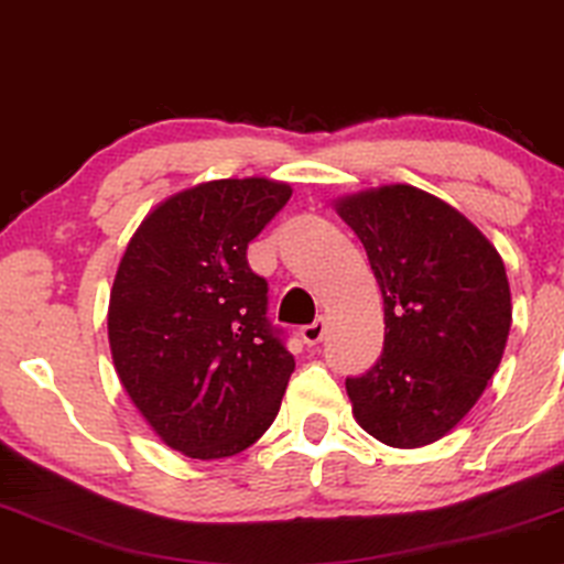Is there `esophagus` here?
<instances>
[{
  "label": "esophagus",
  "instance_id": "obj_1",
  "mask_svg": "<svg viewBox=\"0 0 564 564\" xmlns=\"http://www.w3.org/2000/svg\"><path fill=\"white\" fill-rule=\"evenodd\" d=\"M299 335H302V340L306 345H317L322 337H325V319H314L312 325H304L299 329Z\"/></svg>",
  "mask_w": 564,
  "mask_h": 564
}]
</instances>
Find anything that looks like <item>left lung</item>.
Returning <instances> with one entry per match:
<instances>
[{
  "label": "left lung",
  "instance_id": "left-lung-1",
  "mask_svg": "<svg viewBox=\"0 0 564 564\" xmlns=\"http://www.w3.org/2000/svg\"><path fill=\"white\" fill-rule=\"evenodd\" d=\"M369 254L384 299V352L345 379L352 417L381 444L444 438L482 397L513 306L498 250L467 216L412 185L335 200Z\"/></svg>",
  "mask_w": 564,
  "mask_h": 564
}]
</instances>
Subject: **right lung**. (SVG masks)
I'll return each instance as SVG.
<instances>
[{
  "label": "right lung",
  "mask_w": 564,
  "mask_h": 564,
  "mask_svg": "<svg viewBox=\"0 0 564 564\" xmlns=\"http://www.w3.org/2000/svg\"><path fill=\"white\" fill-rule=\"evenodd\" d=\"M291 185L212 180L164 198L133 231L110 289L118 379L152 431L191 459L252 446L281 408L294 356L270 327L247 245Z\"/></svg>",
  "instance_id": "right-lung-1"
}]
</instances>
